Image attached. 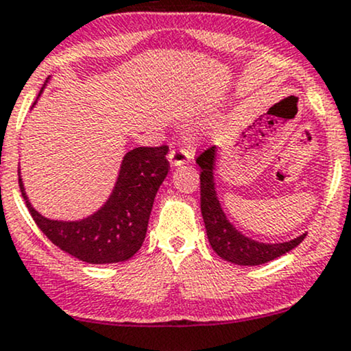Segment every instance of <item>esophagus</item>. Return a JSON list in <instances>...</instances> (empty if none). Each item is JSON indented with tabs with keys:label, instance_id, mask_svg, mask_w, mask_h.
Returning <instances> with one entry per match:
<instances>
[{
	"label": "esophagus",
	"instance_id": "obj_1",
	"mask_svg": "<svg viewBox=\"0 0 351 351\" xmlns=\"http://www.w3.org/2000/svg\"><path fill=\"white\" fill-rule=\"evenodd\" d=\"M192 158V151L184 148V146H172L171 153H169V161L172 166H182V164L189 162Z\"/></svg>",
	"mask_w": 351,
	"mask_h": 351
}]
</instances>
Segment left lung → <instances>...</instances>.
<instances>
[{
	"instance_id": "1",
	"label": "left lung",
	"mask_w": 351,
	"mask_h": 351,
	"mask_svg": "<svg viewBox=\"0 0 351 351\" xmlns=\"http://www.w3.org/2000/svg\"><path fill=\"white\" fill-rule=\"evenodd\" d=\"M216 146L203 149L197 158L200 166V206L203 221H205L206 236L211 247L224 261L237 263V265H261L280 255L289 252L300 245L306 234L288 242L280 244H263L250 237L241 234L237 229L228 221L226 215L221 210L218 197H216L213 169H215Z\"/></svg>"
}]
</instances>
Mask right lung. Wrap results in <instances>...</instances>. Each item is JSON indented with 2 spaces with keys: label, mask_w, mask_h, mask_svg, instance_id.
<instances>
[{
  "label": "right lung",
  "mask_w": 351,
  "mask_h": 351,
  "mask_svg": "<svg viewBox=\"0 0 351 351\" xmlns=\"http://www.w3.org/2000/svg\"><path fill=\"white\" fill-rule=\"evenodd\" d=\"M167 151L166 145L128 151L109 200L97 213L81 221L43 218L25 197L21 177L19 187L32 219L56 247L88 263L123 262L133 257L145 241L154 197L171 167Z\"/></svg>",
  "instance_id": "obj_1"
}]
</instances>
